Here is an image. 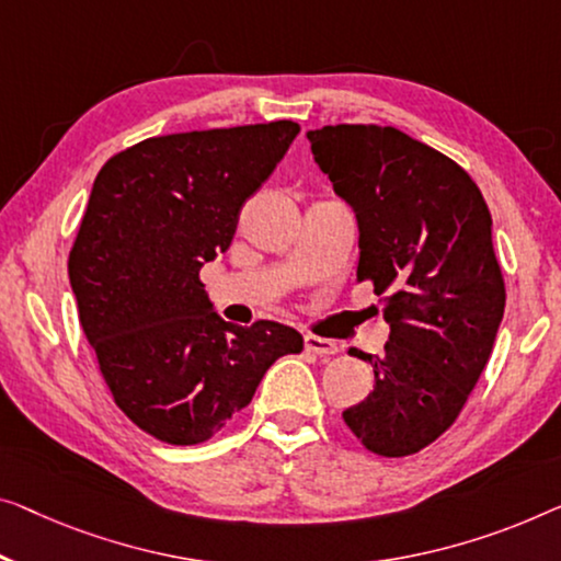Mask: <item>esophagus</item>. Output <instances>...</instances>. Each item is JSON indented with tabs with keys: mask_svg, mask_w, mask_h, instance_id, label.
Returning <instances> with one entry per match:
<instances>
[{
	"mask_svg": "<svg viewBox=\"0 0 561 561\" xmlns=\"http://www.w3.org/2000/svg\"><path fill=\"white\" fill-rule=\"evenodd\" d=\"M305 347L307 353L314 355H334L340 350L337 342L328 337H317V334H305Z\"/></svg>",
	"mask_w": 561,
	"mask_h": 561,
	"instance_id": "esophagus-1",
	"label": "esophagus"
}]
</instances>
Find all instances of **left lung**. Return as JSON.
<instances>
[{
	"label": "left lung",
	"mask_w": 561,
	"mask_h": 561,
	"mask_svg": "<svg viewBox=\"0 0 561 561\" xmlns=\"http://www.w3.org/2000/svg\"><path fill=\"white\" fill-rule=\"evenodd\" d=\"M307 138L353 206L357 282H373L390 324L382 355L350 347L375 386L342 417L373 454H417L463 411L504 317L489 206L461 165L390 125H324Z\"/></svg>",
	"instance_id": "obj_1"
}]
</instances>
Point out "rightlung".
I'll return each instance as SVG.
<instances>
[{
    "label": "right lung",
    "instance_id": "obj_1",
    "mask_svg": "<svg viewBox=\"0 0 561 561\" xmlns=\"http://www.w3.org/2000/svg\"><path fill=\"white\" fill-rule=\"evenodd\" d=\"M297 133L274 121L146 138L98 173L67 272L115 405L158 440H208L302 353L287 324L224 322L198 279Z\"/></svg>",
    "mask_w": 561,
    "mask_h": 561
}]
</instances>
